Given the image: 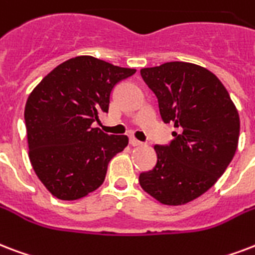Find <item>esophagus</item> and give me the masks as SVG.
<instances>
[{
  "mask_svg": "<svg viewBox=\"0 0 255 255\" xmlns=\"http://www.w3.org/2000/svg\"><path fill=\"white\" fill-rule=\"evenodd\" d=\"M129 144L133 145V147H139V145H141L143 143L137 140V139H135V137H131V139H129Z\"/></svg>",
  "mask_w": 255,
  "mask_h": 255,
  "instance_id": "obj_1",
  "label": "esophagus"
}]
</instances>
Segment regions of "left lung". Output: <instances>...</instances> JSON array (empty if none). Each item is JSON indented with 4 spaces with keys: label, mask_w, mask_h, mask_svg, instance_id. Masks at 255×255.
<instances>
[{
    "label": "left lung",
    "mask_w": 255,
    "mask_h": 255,
    "mask_svg": "<svg viewBox=\"0 0 255 255\" xmlns=\"http://www.w3.org/2000/svg\"><path fill=\"white\" fill-rule=\"evenodd\" d=\"M140 75L158 97L164 123H174V140L155 145L158 162L141 172L147 194L168 206L205 194L225 172L240 139V115L217 76L206 68L171 61L143 68Z\"/></svg>",
    "instance_id": "left-lung-1"
}]
</instances>
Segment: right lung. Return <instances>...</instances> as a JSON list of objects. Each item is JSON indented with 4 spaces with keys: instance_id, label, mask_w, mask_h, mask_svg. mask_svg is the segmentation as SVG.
<instances>
[{
    "instance_id": "right-lung-1",
    "label": "right lung",
    "mask_w": 255,
    "mask_h": 255,
    "mask_svg": "<svg viewBox=\"0 0 255 255\" xmlns=\"http://www.w3.org/2000/svg\"><path fill=\"white\" fill-rule=\"evenodd\" d=\"M136 72L79 56L60 64L40 81L25 106L29 159L53 197L75 201L103 184L108 163L128 144L126 135L92 128L108 112L111 92Z\"/></svg>"
}]
</instances>
